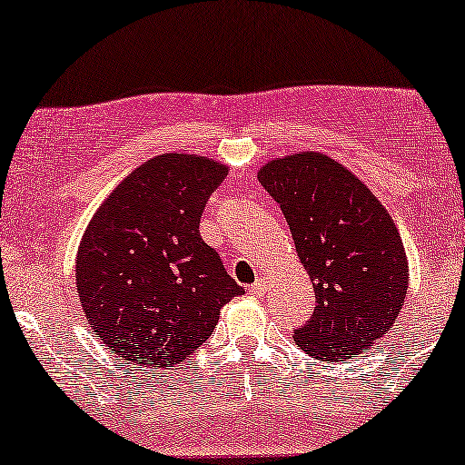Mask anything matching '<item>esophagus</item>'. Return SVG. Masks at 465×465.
Listing matches in <instances>:
<instances>
[{"instance_id": "1", "label": "esophagus", "mask_w": 465, "mask_h": 465, "mask_svg": "<svg viewBox=\"0 0 465 465\" xmlns=\"http://www.w3.org/2000/svg\"><path fill=\"white\" fill-rule=\"evenodd\" d=\"M264 290H266V286H264V282H262V279H257L255 283H251V286H249V292L255 294V296L264 294Z\"/></svg>"}]
</instances>
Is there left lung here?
I'll list each match as a JSON object with an SVG mask.
<instances>
[{"label":"left lung","instance_id":"left-lung-1","mask_svg":"<svg viewBox=\"0 0 465 465\" xmlns=\"http://www.w3.org/2000/svg\"><path fill=\"white\" fill-rule=\"evenodd\" d=\"M257 179L314 283V314L294 329V342L316 360H353L390 331L405 303L410 266L392 216L353 173L316 151L268 162Z\"/></svg>","mask_w":465,"mask_h":465}]
</instances>
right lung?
<instances>
[{
  "label": "right lung",
  "instance_id": "obj_1",
  "mask_svg": "<svg viewBox=\"0 0 465 465\" xmlns=\"http://www.w3.org/2000/svg\"><path fill=\"white\" fill-rule=\"evenodd\" d=\"M227 166L164 153L132 171L88 223L75 260L77 294L94 335L132 363L193 355L221 307L244 290L199 233Z\"/></svg>",
  "mask_w": 465,
  "mask_h": 465
}]
</instances>
